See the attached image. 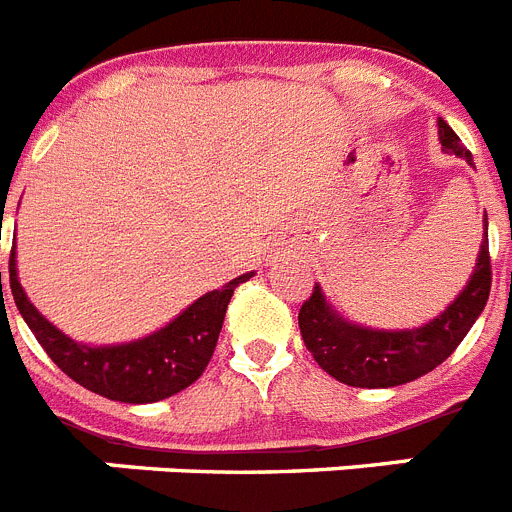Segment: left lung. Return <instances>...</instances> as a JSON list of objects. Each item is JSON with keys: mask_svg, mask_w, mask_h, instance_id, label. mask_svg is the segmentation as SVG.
Listing matches in <instances>:
<instances>
[{"mask_svg": "<svg viewBox=\"0 0 512 512\" xmlns=\"http://www.w3.org/2000/svg\"><path fill=\"white\" fill-rule=\"evenodd\" d=\"M438 126L445 152L466 157V163L474 165V157L461 144L456 131L443 119L438 121ZM489 290H492V259H489L487 217H484L482 251L469 285L435 321L412 331L362 329L336 316L323 300L321 287L316 285L310 298L300 305V334L313 360L339 383L355 388L401 386L435 370L456 352L487 305Z\"/></svg>", "mask_w": 512, "mask_h": 512, "instance_id": "1", "label": "left lung"}]
</instances>
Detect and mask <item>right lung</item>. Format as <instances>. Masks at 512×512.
I'll list each match as a JSON object with an SVG mask.
<instances>
[{"label":"right lung","instance_id":"right-lung-1","mask_svg":"<svg viewBox=\"0 0 512 512\" xmlns=\"http://www.w3.org/2000/svg\"><path fill=\"white\" fill-rule=\"evenodd\" d=\"M251 277L253 272L243 274L220 290L207 292L204 298L183 310L176 321L147 339L121 347H85L61 334L33 308L17 282L15 251L10 253L12 298L30 331L36 334L38 344L46 349V355L74 383L124 404H152L189 388L212 360L233 290Z\"/></svg>","mask_w":512,"mask_h":512}]
</instances>
